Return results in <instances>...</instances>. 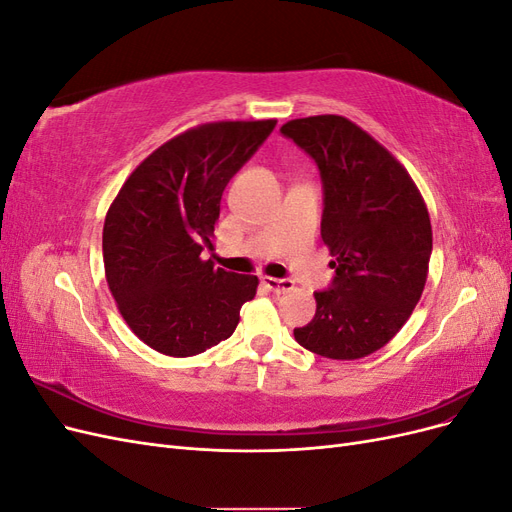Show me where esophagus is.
Masks as SVG:
<instances>
[{
    "mask_svg": "<svg viewBox=\"0 0 512 512\" xmlns=\"http://www.w3.org/2000/svg\"><path fill=\"white\" fill-rule=\"evenodd\" d=\"M260 282H262V286H265L267 290H271V292H286V290H290L294 284L290 282V280H277V277H269V275H265V277H260Z\"/></svg>",
    "mask_w": 512,
    "mask_h": 512,
    "instance_id": "obj_1",
    "label": "esophagus"
}]
</instances>
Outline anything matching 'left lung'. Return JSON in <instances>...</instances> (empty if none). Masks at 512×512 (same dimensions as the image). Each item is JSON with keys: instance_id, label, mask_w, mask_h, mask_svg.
Segmentation results:
<instances>
[{"instance_id": "obj_1", "label": "left lung", "mask_w": 512, "mask_h": 512, "mask_svg": "<svg viewBox=\"0 0 512 512\" xmlns=\"http://www.w3.org/2000/svg\"><path fill=\"white\" fill-rule=\"evenodd\" d=\"M282 134L320 168V232L335 269L294 339L327 359H363L389 344L421 301L433 243L427 205L404 164L342 115L292 119Z\"/></svg>"}]
</instances>
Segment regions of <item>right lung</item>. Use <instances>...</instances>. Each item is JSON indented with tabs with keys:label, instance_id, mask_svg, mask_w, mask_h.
Returning a JSON list of instances; mask_svg holds the SVG:
<instances>
[{
	"label": "right lung",
	"instance_id": "obj_1",
	"mask_svg": "<svg viewBox=\"0 0 512 512\" xmlns=\"http://www.w3.org/2000/svg\"><path fill=\"white\" fill-rule=\"evenodd\" d=\"M277 119L211 121L138 164L106 211L104 273L132 333L166 356H194L235 333L258 277L205 260L232 175Z\"/></svg>",
	"mask_w": 512,
	"mask_h": 512
}]
</instances>
